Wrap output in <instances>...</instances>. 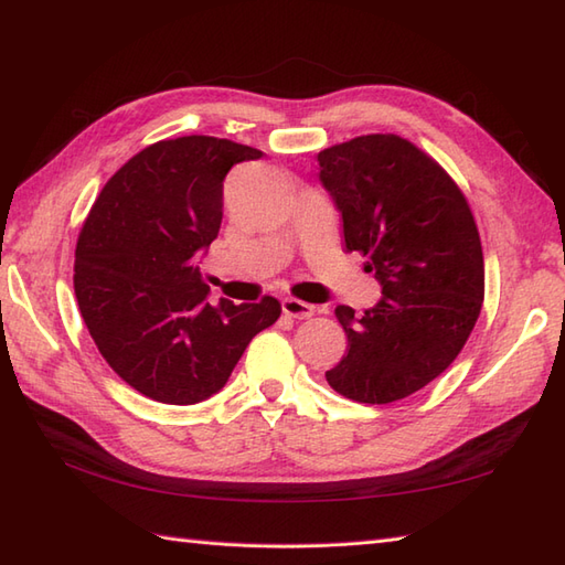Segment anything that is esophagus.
<instances>
[{
	"label": "esophagus",
	"mask_w": 565,
	"mask_h": 565,
	"mask_svg": "<svg viewBox=\"0 0 565 565\" xmlns=\"http://www.w3.org/2000/svg\"><path fill=\"white\" fill-rule=\"evenodd\" d=\"M282 311H285L287 317H292V319H309V317H315L317 307L302 302V299L285 297V299H282Z\"/></svg>",
	"instance_id": "obj_1"
}]
</instances>
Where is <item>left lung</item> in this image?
Wrapping results in <instances>:
<instances>
[{"label": "left lung", "mask_w": 565, "mask_h": 565, "mask_svg": "<svg viewBox=\"0 0 565 565\" xmlns=\"http://www.w3.org/2000/svg\"><path fill=\"white\" fill-rule=\"evenodd\" d=\"M319 179L348 250L367 256L382 299L335 307L348 350L326 380L360 404H392L452 365L483 305V250L449 173L398 135H362L319 152Z\"/></svg>", "instance_id": "1"}]
</instances>
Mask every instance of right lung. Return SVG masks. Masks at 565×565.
I'll return each mask as SVG.
<instances>
[{
  "mask_svg": "<svg viewBox=\"0 0 565 565\" xmlns=\"http://www.w3.org/2000/svg\"><path fill=\"white\" fill-rule=\"evenodd\" d=\"M254 147L188 135L145 147L104 185L74 254V295L113 372L159 404L191 406L227 384L280 302H207L195 266L217 239L224 177Z\"/></svg>",
  "mask_w": 565,
  "mask_h": 565,
  "instance_id": "obj_1",
  "label": "right lung"
}]
</instances>
